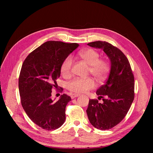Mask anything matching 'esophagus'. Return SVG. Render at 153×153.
Instances as JSON below:
<instances>
[{"label": "esophagus", "instance_id": "34e87169", "mask_svg": "<svg viewBox=\"0 0 153 153\" xmlns=\"http://www.w3.org/2000/svg\"><path fill=\"white\" fill-rule=\"evenodd\" d=\"M80 95L79 94H76V93H74V94H71V99H74V98H76V97H79Z\"/></svg>", "mask_w": 153, "mask_h": 153}]
</instances>
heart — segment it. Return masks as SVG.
I'll list each match as a JSON object with an SVG mask.
<instances>
[{"mask_svg": "<svg viewBox=\"0 0 153 153\" xmlns=\"http://www.w3.org/2000/svg\"><path fill=\"white\" fill-rule=\"evenodd\" d=\"M79 57L89 66V72L95 77L98 82H102L106 79L110 70L109 62L100 58V54L98 51L93 48H87L78 53ZM73 60L70 56L66 57L60 65V72L64 77L71 76ZM95 83L91 77L87 78H75L68 83L67 88L75 93H85L95 88Z\"/></svg>", "mask_w": 153, "mask_h": 153, "instance_id": "b5f03b06", "label": "heart"}]
</instances>
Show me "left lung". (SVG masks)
Segmentation results:
<instances>
[{
  "instance_id": "1",
  "label": "left lung",
  "mask_w": 153,
  "mask_h": 153,
  "mask_svg": "<svg viewBox=\"0 0 153 153\" xmlns=\"http://www.w3.org/2000/svg\"><path fill=\"white\" fill-rule=\"evenodd\" d=\"M102 48L110 60L111 66L105 83L97 89V99H91L86 112L90 123L100 130L112 128L125 118L134 101V76L126 55L106 41H95L87 44Z\"/></svg>"
}]
</instances>
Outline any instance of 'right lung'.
Wrapping results in <instances>:
<instances>
[{
	"label": "right lung",
	"instance_id": "1",
	"mask_svg": "<svg viewBox=\"0 0 153 153\" xmlns=\"http://www.w3.org/2000/svg\"><path fill=\"white\" fill-rule=\"evenodd\" d=\"M78 46L47 41L32 51L22 64L18 81L22 107L31 121L44 129L59 128L66 120V106L71 97L63 94L54 102L51 93L53 88L58 89L62 62ZM57 91L62 92L63 88Z\"/></svg>",
	"mask_w": 153,
	"mask_h": 153
}]
</instances>
